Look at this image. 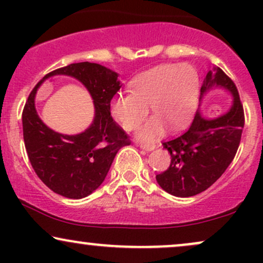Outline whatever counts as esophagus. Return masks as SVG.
<instances>
[{
  "label": "esophagus",
  "mask_w": 263,
  "mask_h": 263,
  "mask_svg": "<svg viewBox=\"0 0 263 263\" xmlns=\"http://www.w3.org/2000/svg\"><path fill=\"white\" fill-rule=\"evenodd\" d=\"M138 147H140V148L146 149V151H152L156 148V144L155 143H140L138 144Z\"/></svg>",
  "instance_id": "obj_1"
}]
</instances>
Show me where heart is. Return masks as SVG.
Here are the masks:
<instances>
[{"mask_svg": "<svg viewBox=\"0 0 263 263\" xmlns=\"http://www.w3.org/2000/svg\"><path fill=\"white\" fill-rule=\"evenodd\" d=\"M127 95H119L111 102V112L126 131H134L148 115L153 119L138 131L142 140L152 141L162 136L165 126L178 127L188 119L198 92V78L186 64H164L136 77Z\"/></svg>", "mask_w": 263, "mask_h": 263, "instance_id": "heart-1", "label": "heart"}]
</instances>
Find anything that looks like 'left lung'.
<instances>
[{
  "mask_svg": "<svg viewBox=\"0 0 263 263\" xmlns=\"http://www.w3.org/2000/svg\"><path fill=\"white\" fill-rule=\"evenodd\" d=\"M214 86L225 87L232 93L230 110L214 120L204 119L198 111L183 134L162 142L172 159L168 170L157 174L156 179L174 197H193L213 185L230 165L240 146L245 115L237 87L220 68L205 75L200 99Z\"/></svg>",
  "mask_w": 263,
  "mask_h": 263,
  "instance_id": "left-lung-1",
  "label": "left lung"
}]
</instances>
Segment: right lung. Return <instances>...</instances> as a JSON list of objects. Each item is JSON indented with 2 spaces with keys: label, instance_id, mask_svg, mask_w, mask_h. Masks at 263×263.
Returning a JSON list of instances; mask_svg holds the SVG:
<instances>
[{
  "label": "right lung",
  "instance_id": "obj_1",
  "mask_svg": "<svg viewBox=\"0 0 263 263\" xmlns=\"http://www.w3.org/2000/svg\"><path fill=\"white\" fill-rule=\"evenodd\" d=\"M70 75L85 85L95 105V117L83 134L68 136L54 132L39 119L34 107L38 83L29 93L22 112L23 140L27 155L39 179L57 194L81 199L104 182L112 161L128 135L114 121L111 100L120 90L117 74L95 63L63 66L44 77Z\"/></svg>",
  "mask_w": 263,
  "mask_h": 263
}]
</instances>
